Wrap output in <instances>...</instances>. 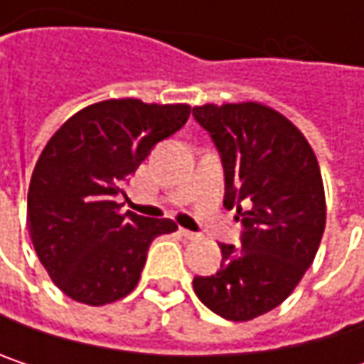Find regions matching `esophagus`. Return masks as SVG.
Masks as SVG:
<instances>
[{
  "instance_id": "esophagus-1",
  "label": "esophagus",
  "mask_w": 364,
  "mask_h": 364,
  "mask_svg": "<svg viewBox=\"0 0 364 364\" xmlns=\"http://www.w3.org/2000/svg\"><path fill=\"white\" fill-rule=\"evenodd\" d=\"M179 234H181L183 238H187V240H196V238H200V234H196V232H189V230H179Z\"/></svg>"
}]
</instances>
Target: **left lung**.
I'll use <instances>...</instances> for the list:
<instances>
[{"instance_id":"obj_1","label":"left lung","mask_w":364,"mask_h":364,"mask_svg":"<svg viewBox=\"0 0 364 364\" xmlns=\"http://www.w3.org/2000/svg\"><path fill=\"white\" fill-rule=\"evenodd\" d=\"M223 164L225 208L242 223L240 249L221 247V267L196 276L198 299L228 321L280 306L312 265L327 221L318 160L282 113L261 103L193 107Z\"/></svg>"}]
</instances>
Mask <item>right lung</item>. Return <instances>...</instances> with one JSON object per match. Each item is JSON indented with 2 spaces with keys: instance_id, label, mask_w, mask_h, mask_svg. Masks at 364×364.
<instances>
[{
  "instance_id": "obj_1",
  "label": "right lung",
  "mask_w": 364,
  "mask_h": 364,
  "mask_svg": "<svg viewBox=\"0 0 364 364\" xmlns=\"http://www.w3.org/2000/svg\"><path fill=\"white\" fill-rule=\"evenodd\" d=\"M189 105L111 99L71 115L43 147L29 183L27 225L52 282L71 299L105 306L139 282L154 238L177 223L122 213L117 196Z\"/></svg>"
}]
</instances>
